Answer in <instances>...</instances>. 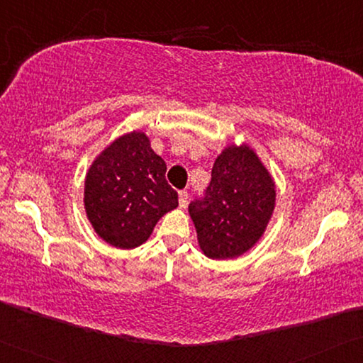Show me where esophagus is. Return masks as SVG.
Returning a JSON list of instances; mask_svg holds the SVG:
<instances>
[{
	"label": "esophagus",
	"instance_id": "34e87169",
	"mask_svg": "<svg viewBox=\"0 0 363 363\" xmlns=\"http://www.w3.org/2000/svg\"><path fill=\"white\" fill-rule=\"evenodd\" d=\"M178 204H180V208H186V204H188V193L186 191L178 193Z\"/></svg>",
	"mask_w": 363,
	"mask_h": 363
}]
</instances>
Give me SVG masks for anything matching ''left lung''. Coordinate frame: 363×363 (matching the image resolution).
<instances>
[{"instance_id":"obj_1","label":"left lung","mask_w":363,"mask_h":363,"mask_svg":"<svg viewBox=\"0 0 363 363\" xmlns=\"http://www.w3.org/2000/svg\"><path fill=\"white\" fill-rule=\"evenodd\" d=\"M276 208L274 178L248 144H227L217 155L203 201L189 204L198 245L211 259H233L252 250Z\"/></svg>"}]
</instances>
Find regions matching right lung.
Instances as JSON below:
<instances>
[{"label": "right lung", "instance_id": "1", "mask_svg": "<svg viewBox=\"0 0 363 363\" xmlns=\"http://www.w3.org/2000/svg\"><path fill=\"white\" fill-rule=\"evenodd\" d=\"M164 159L144 131L111 141L89 167L84 180L86 216L97 235L115 248L143 245L159 219L177 209L178 194L165 180Z\"/></svg>", "mask_w": 363, "mask_h": 363}]
</instances>
